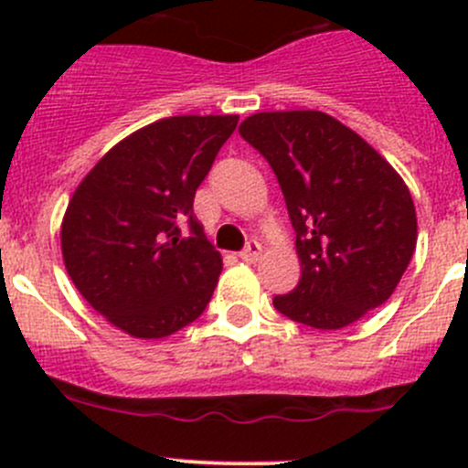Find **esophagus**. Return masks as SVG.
<instances>
[{
	"instance_id": "1",
	"label": "esophagus",
	"mask_w": 468,
	"mask_h": 468,
	"mask_svg": "<svg viewBox=\"0 0 468 468\" xmlns=\"http://www.w3.org/2000/svg\"><path fill=\"white\" fill-rule=\"evenodd\" d=\"M262 256V247L261 242H256V239H251V242H247V247H244V251L239 253V258H242L244 262H258Z\"/></svg>"
}]
</instances>
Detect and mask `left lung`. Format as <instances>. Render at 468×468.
Listing matches in <instances>:
<instances>
[{
  "instance_id": "left-lung-1",
  "label": "left lung",
  "mask_w": 468,
  "mask_h": 468,
  "mask_svg": "<svg viewBox=\"0 0 468 468\" xmlns=\"http://www.w3.org/2000/svg\"><path fill=\"white\" fill-rule=\"evenodd\" d=\"M239 135L271 165L296 230L299 285L273 308L339 330L385 303L417 247V212L399 172L319 111L256 112Z\"/></svg>"
}]
</instances>
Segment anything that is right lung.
<instances>
[{
  "label": "right lung",
  "instance_id": "obj_1",
  "mask_svg": "<svg viewBox=\"0 0 468 468\" xmlns=\"http://www.w3.org/2000/svg\"><path fill=\"white\" fill-rule=\"evenodd\" d=\"M238 115H176L117 143L86 174L60 224L83 299L138 339L169 337L206 310L221 256L197 221V187ZM191 226L183 236L180 226Z\"/></svg>",
  "mask_w": 468,
  "mask_h": 468
}]
</instances>
